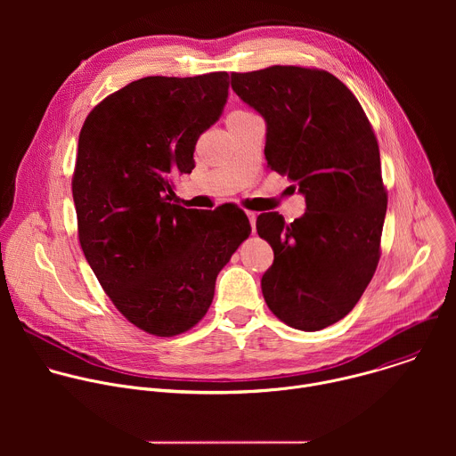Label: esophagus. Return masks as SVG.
<instances>
[{
  "mask_svg": "<svg viewBox=\"0 0 456 456\" xmlns=\"http://www.w3.org/2000/svg\"><path fill=\"white\" fill-rule=\"evenodd\" d=\"M247 218H248V222H250L252 232H256V218H257V215H256L254 211H247Z\"/></svg>",
  "mask_w": 456,
  "mask_h": 456,
  "instance_id": "esophagus-1",
  "label": "esophagus"
}]
</instances>
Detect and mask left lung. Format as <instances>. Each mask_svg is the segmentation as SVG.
<instances>
[{"mask_svg": "<svg viewBox=\"0 0 456 456\" xmlns=\"http://www.w3.org/2000/svg\"><path fill=\"white\" fill-rule=\"evenodd\" d=\"M234 94L265 118L267 167L294 182L306 211L256 220L274 250L264 297L289 327L315 332L361 299L380 256L387 197L377 139L355 95L332 74L269 67L231 74Z\"/></svg>", "mask_w": 456, "mask_h": 456, "instance_id": "obj_1", "label": "left lung"}]
</instances>
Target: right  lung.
<instances>
[{"label": "right lung", "instance_id": "1", "mask_svg": "<svg viewBox=\"0 0 456 456\" xmlns=\"http://www.w3.org/2000/svg\"><path fill=\"white\" fill-rule=\"evenodd\" d=\"M227 79L134 81L97 104L79 134L72 192L81 248L117 310L159 338L206 315L218 273L250 234L238 208L173 204V180L192 171L199 137L227 102Z\"/></svg>", "mask_w": 456, "mask_h": 456}]
</instances>
